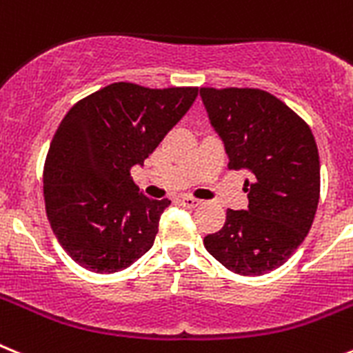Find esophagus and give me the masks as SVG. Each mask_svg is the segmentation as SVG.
Listing matches in <instances>:
<instances>
[{"label":"esophagus","instance_id":"1","mask_svg":"<svg viewBox=\"0 0 353 353\" xmlns=\"http://www.w3.org/2000/svg\"><path fill=\"white\" fill-rule=\"evenodd\" d=\"M180 203H182L183 207H188V209H194V207L200 205L201 200H198V198H192V196H182L180 198Z\"/></svg>","mask_w":353,"mask_h":353}]
</instances>
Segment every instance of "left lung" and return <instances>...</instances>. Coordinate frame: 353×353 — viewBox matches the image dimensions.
I'll use <instances>...</instances> for the list:
<instances>
[{"label":"left lung","mask_w":353,"mask_h":353,"mask_svg":"<svg viewBox=\"0 0 353 353\" xmlns=\"http://www.w3.org/2000/svg\"><path fill=\"white\" fill-rule=\"evenodd\" d=\"M210 125L225 144L230 170H246L248 209L227 210L207 252L237 275L276 270L302 245L320 200L314 135L284 101L261 89L201 87Z\"/></svg>","instance_id":"obj_1"}]
</instances>
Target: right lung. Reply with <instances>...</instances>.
Listing matches in <instances>:
<instances>
[{"label":"right lung","mask_w":353,"mask_h":353,"mask_svg":"<svg viewBox=\"0 0 353 353\" xmlns=\"http://www.w3.org/2000/svg\"><path fill=\"white\" fill-rule=\"evenodd\" d=\"M198 87L117 82L71 107L44 164L51 230L74 263L116 273L153 246L170 200H150L130 176L188 112Z\"/></svg>","instance_id":"right-lung-1"}]
</instances>
